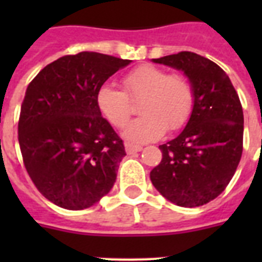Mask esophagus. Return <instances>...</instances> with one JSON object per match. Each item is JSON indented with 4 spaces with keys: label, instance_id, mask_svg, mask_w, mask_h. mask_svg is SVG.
Instances as JSON below:
<instances>
[{
    "label": "esophagus",
    "instance_id": "1",
    "mask_svg": "<svg viewBox=\"0 0 262 262\" xmlns=\"http://www.w3.org/2000/svg\"><path fill=\"white\" fill-rule=\"evenodd\" d=\"M125 149H126V154L132 155V154H137V152L143 151V147L140 145H133V144H125Z\"/></svg>",
    "mask_w": 262,
    "mask_h": 262
}]
</instances>
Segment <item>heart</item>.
I'll list each match as a JSON object with an SVG mask.
<instances>
[{
    "instance_id": "1",
    "label": "heart",
    "mask_w": 262,
    "mask_h": 262,
    "mask_svg": "<svg viewBox=\"0 0 262 262\" xmlns=\"http://www.w3.org/2000/svg\"><path fill=\"white\" fill-rule=\"evenodd\" d=\"M125 91L103 84L96 94L98 108L114 127H123L140 102L141 117L125 127L122 136L130 143H148L178 130L189 121L194 106V91L183 75H168L162 68L141 65L123 76Z\"/></svg>"
}]
</instances>
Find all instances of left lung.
<instances>
[{
	"mask_svg": "<svg viewBox=\"0 0 262 262\" xmlns=\"http://www.w3.org/2000/svg\"><path fill=\"white\" fill-rule=\"evenodd\" d=\"M183 72L194 91L186 126L159 145L162 162L151 171L152 185L175 205L194 208L226 189L242 156L244 111L226 72L201 55L181 51L152 59Z\"/></svg>",
	"mask_w": 262,
	"mask_h": 262,
	"instance_id": "8db88e82",
	"label": "left lung"
}]
</instances>
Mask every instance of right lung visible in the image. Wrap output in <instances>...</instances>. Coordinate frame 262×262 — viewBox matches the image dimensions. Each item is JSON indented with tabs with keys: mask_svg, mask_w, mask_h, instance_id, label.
I'll return each instance as SVG.
<instances>
[{
	"mask_svg": "<svg viewBox=\"0 0 262 262\" xmlns=\"http://www.w3.org/2000/svg\"><path fill=\"white\" fill-rule=\"evenodd\" d=\"M132 61L81 51L49 63L30 83L18 119L23 160L38 190L71 211L111 190L125 154L98 108L96 94Z\"/></svg>",
	"mask_w": 262,
	"mask_h": 262,
	"instance_id": "obj_1",
	"label": "right lung"
}]
</instances>
